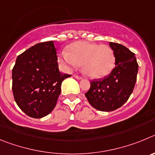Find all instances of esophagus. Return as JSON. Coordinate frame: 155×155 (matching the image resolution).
<instances>
[{
	"label": "esophagus",
	"instance_id": "34e87169",
	"mask_svg": "<svg viewBox=\"0 0 155 155\" xmlns=\"http://www.w3.org/2000/svg\"><path fill=\"white\" fill-rule=\"evenodd\" d=\"M73 77H74V78L78 79V80H81V79L82 78L81 77L78 76V75H76V74H74V75H73Z\"/></svg>",
	"mask_w": 155,
	"mask_h": 155
}]
</instances>
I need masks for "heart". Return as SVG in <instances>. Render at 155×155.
I'll list each match as a JSON object with an SVG mask.
<instances>
[{
	"mask_svg": "<svg viewBox=\"0 0 155 155\" xmlns=\"http://www.w3.org/2000/svg\"><path fill=\"white\" fill-rule=\"evenodd\" d=\"M58 60L68 69L76 68L81 64L84 74L92 79L107 77L116 64L115 53L110 46L87 41L71 44L68 52L63 51L59 54Z\"/></svg>",
	"mask_w": 155,
	"mask_h": 155,
	"instance_id": "1",
	"label": "heart"
}]
</instances>
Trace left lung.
Listing matches in <instances>:
<instances>
[{
    "mask_svg": "<svg viewBox=\"0 0 155 155\" xmlns=\"http://www.w3.org/2000/svg\"><path fill=\"white\" fill-rule=\"evenodd\" d=\"M116 57V67L110 74L91 81L85 96L94 109L111 112L121 107L133 92L136 84L138 64L135 54L126 46L109 42Z\"/></svg>",
    "mask_w": 155,
    "mask_h": 155,
    "instance_id": "left-lung-1",
    "label": "left lung"
}]
</instances>
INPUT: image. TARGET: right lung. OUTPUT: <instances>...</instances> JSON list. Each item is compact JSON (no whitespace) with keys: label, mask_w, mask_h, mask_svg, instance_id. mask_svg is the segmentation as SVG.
Listing matches in <instances>:
<instances>
[{"label":"right lung","mask_w":155,"mask_h":155,"mask_svg":"<svg viewBox=\"0 0 155 155\" xmlns=\"http://www.w3.org/2000/svg\"><path fill=\"white\" fill-rule=\"evenodd\" d=\"M71 75L60 72L53 41L40 42L16 59L12 70V91L18 107L39 119L55 108L62 81Z\"/></svg>","instance_id":"add662e5"}]
</instances>
